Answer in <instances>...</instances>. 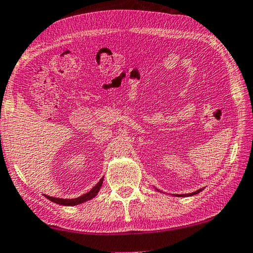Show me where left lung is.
I'll list each match as a JSON object with an SVG mask.
<instances>
[{"instance_id": "8db88e82", "label": "left lung", "mask_w": 253, "mask_h": 253, "mask_svg": "<svg viewBox=\"0 0 253 253\" xmlns=\"http://www.w3.org/2000/svg\"><path fill=\"white\" fill-rule=\"evenodd\" d=\"M205 188H201V189H199V190H197V191H194V192H192V193H186V194H174V196H176V197H190V196H194V194H198V193H200L201 191H203ZM157 191H159V190L157 189ZM162 192V191H161Z\"/></svg>"}]
</instances>
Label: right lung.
I'll list each match as a JSON object with an SVG mask.
<instances>
[{"label": "right lung", "mask_w": 253, "mask_h": 253, "mask_svg": "<svg viewBox=\"0 0 253 253\" xmlns=\"http://www.w3.org/2000/svg\"><path fill=\"white\" fill-rule=\"evenodd\" d=\"M103 181H104V177L100 178L98 183H97L94 186V188L90 190V191H88L87 193L83 194V196L75 198V199H62V198H55V197H49V196H45V197L47 198L48 200L52 201V203H55L57 205H62V206H77V205L86 203V201L92 199V198H95L97 196V193L99 192L100 188H102Z\"/></svg>", "instance_id": "add662e5"}]
</instances>
